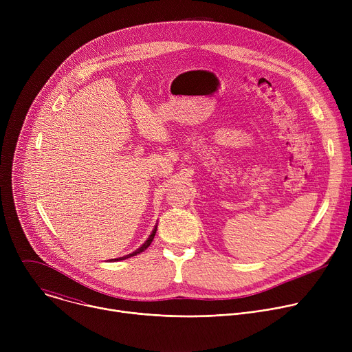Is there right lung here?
Wrapping results in <instances>:
<instances>
[{"mask_svg": "<svg viewBox=\"0 0 352 352\" xmlns=\"http://www.w3.org/2000/svg\"><path fill=\"white\" fill-rule=\"evenodd\" d=\"M156 231H157V224L155 226V228H153V231H152V234L148 235V238L146 239V242L142 245V246H139L135 252H132V254H129V255H126V256H122V258H118V259H111V262H117V261H124V259H128V258H131V256H136L138 254H140V252H143V250L147 248V246H150V243H152V241H153V238H155V235H156Z\"/></svg>", "mask_w": 352, "mask_h": 352, "instance_id": "right-lung-1", "label": "right lung"}]
</instances>
